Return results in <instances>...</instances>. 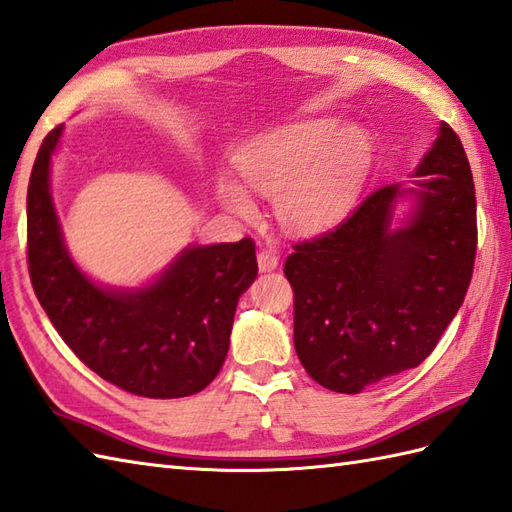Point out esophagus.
<instances>
[{
    "instance_id": "obj_1",
    "label": "esophagus",
    "mask_w": 512,
    "mask_h": 512,
    "mask_svg": "<svg viewBox=\"0 0 512 512\" xmlns=\"http://www.w3.org/2000/svg\"><path fill=\"white\" fill-rule=\"evenodd\" d=\"M258 267L260 271H271L278 267V252L271 247H265L258 252Z\"/></svg>"
}]
</instances>
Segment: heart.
Here are the masks:
<instances>
[{
    "instance_id": "1",
    "label": "heart",
    "mask_w": 512,
    "mask_h": 512,
    "mask_svg": "<svg viewBox=\"0 0 512 512\" xmlns=\"http://www.w3.org/2000/svg\"><path fill=\"white\" fill-rule=\"evenodd\" d=\"M337 131L331 118L304 120L267 133L238 155L243 179L278 199V217L293 232H315L337 221L363 184L370 157L366 135ZM219 197L238 217L256 214L254 201L232 179L219 181Z\"/></svg>"
}]
</instances>
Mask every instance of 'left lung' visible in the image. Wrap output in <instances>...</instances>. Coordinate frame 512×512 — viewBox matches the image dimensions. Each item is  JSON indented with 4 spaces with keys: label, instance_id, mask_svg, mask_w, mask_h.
Masks as SVG:
<instances>
[{
    "label": "left lung",
    "instance_id": "obj_1",
    "mask_svg": "<svg viewBox=\"0 0 512 512\" xmlns=\"http://www.w3.org/2000/svg\"><path fill=\"white\" fill-rule=\"evenodd\" d=\"M416 190L383 186L285 260L293 344L309 377L357 394L423 363L456 317L478 249L475 186L449 124L420 162ZM419 199L415 219L389 230L391 203Z\"/></svg>",
    "mask_w": 512,
    "mask_h": 512
}]
</instances>
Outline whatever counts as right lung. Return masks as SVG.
Segmentation results:
<instances>
[{"instance_id":"1","label":"right lung","mask_w":512,"mask_h":512,"mask_svg":"<svg viewBox=\"0 0 512 512\" xmlns=\"http://www.w3.org/2000/svg\"><path fill=\"white\" fill-rule=\"evenodd\" d=\"M63 127L43 138L28 184V271L56 333L89 370L146 399H179L217 377L241 293L258 274L256 245L192 247L151 287L113 293L76 269L50 197V157Z\"/></svg>"}]
</instances>
